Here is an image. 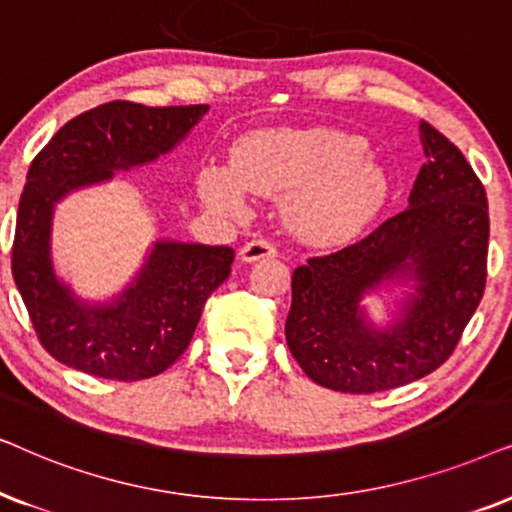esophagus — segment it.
I'll use <instances>...</instances> for the list:
<instances>
[{
	"mask_svg": "<svg viewBox=\"0 0 512 512\" xmlns=\"http://www.w3.org/2000/svg\"><path fill=\"white\" fill-rule=\"evenodd\" d=\"M241 260L243 262H260V260H269V257L276 255V245L267 241V238H252L241 248Z\"/></svg>",
	"mask_w": 512,
	"mask_h": 512,
	"instance_id": "1",
	"label": "esophagus"
}]
</instances>
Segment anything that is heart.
Listing matches in <instances>:
<instances>
[{"label": "heart", "instance_id": "obj_1", "mask_svg": "<svg viewBox=\"0 0 512 512\" xmlns=\"http://www.w3.org/2000/svg\"><path fill=\"white\" fill-rule=\"evenodd\" d=\"M234 168L208 166L199 192L213 208L241 213L248 192L281 196L290 231L332 245L356 238L388 201V175L360 135L327 126L264 128L236 142Z\"/></svg>", "mask_w": 512, "mask_h": 512}]
</instances>
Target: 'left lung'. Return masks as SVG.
Segmentation results:
<instances>
[{
    "instance_id": "obj_1",
    "label": "left lung",
    "mask_w": 512,
    "mask_h": 512,
    "mask_svg": "<svg viewBox=\"0 0 512 512\" xmlns=\"http://www.w3.org/2000/svg\"><path fill=\"white\" fill-rule=\"evenodd\" d=\"M419 131L426 163L410 206L292 274L285 339L306 377L332 391H388L438 370L485 292V187L454 142L428 121ZM391 280H414L415 295L398 321L377 331L359 299Z\"/></svg>"
}]
</instances>
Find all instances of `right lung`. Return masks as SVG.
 Masks as SVG:
<instances>
[{
	"instance_id": "obj_1",
	"label": "right lung",
	"mask_w": 512,
	"mask_h": 512,
	"mask_svg": "<svg viewBox=\"0 0 512 512\" xmlns=\"http://www.w3.org/2000/svg\"><path fill=\"white\" fill-rule=\"evenodd\" d=\"M206 112L208 105L105 102L67 121L34 156L18 203L11 271L39 342L58 363L100 379L140 381L168 370L192 342L206 299L231 274L234 250L156 241L119 297L88 304L53 271L51 224L67 192L156 161Z\"/></svg>"
}]
</instances>
